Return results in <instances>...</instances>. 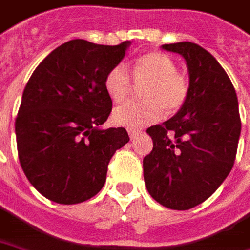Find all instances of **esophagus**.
<instances>
[{
    "label": "esophagus",
    "instance_id": "obj_1",
    "mask_svg": "<svg viewBox=\"0 0 250 250\" xmlns=\"http://www.w3.org/2000/svg\"><path fill=\"white\" fill-rule=\"evenodd\" d=\"M128 133H129V137H130L132 140H135V139L139 136V133H140V132H139V130H133V129H129Z\"/></svg>",
    "mask_w": 250,
    "mask_h": 250
}]
</instances>
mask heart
<instances>
[{"label":"heart","instance_id":"obj_1","mask_svg":"<svg viewBox=\"0 0 250 250\" xmlns=\"http://www.w3.org/2000/svg\"><path fill=\"white\" fill-rule=\"evenodd\" d=\"M133 78L145 83L143 102H129L114 110L113 121L129 129H140L157 122L165 110L179 111L188 98V81L177 71L176 63L168 55L150 52L137 59ZM133 88V80L126 64H115L104 78V89L115 103L126 100Z\"/></svg>","mask_w":250,"mask_h":250}]
</instances>
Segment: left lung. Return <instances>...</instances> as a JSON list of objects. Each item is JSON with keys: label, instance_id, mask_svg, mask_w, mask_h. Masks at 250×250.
Here are the masks:
<instances>
[{"label": "left lung", "instance_id": "left-lung-1", "mask_svg": "<svg viewBox=\"0 0 250 250\" xmlns=\"http://www.w3.org/2000/svg\"><path fill=\"white\" fill-rule=\"evenodd\" d=\"M162 48L186 59L190 90L175 117L147 129L154 146L143 160V175L157 202L187 210L207 201L232 169L241 135L238 99L207 49L194 42Z\"/></svg>", "mask_w": 250, "mask_h": 250}]
</instances>
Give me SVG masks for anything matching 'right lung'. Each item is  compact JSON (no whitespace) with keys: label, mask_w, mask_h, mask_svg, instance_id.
<instances>
[{"label":"right lung","mask_w":250,"mask_h":250,"mask_svg":"<svg viewBox=\"0 0 250 250\" xmlns=\"http://www.w3.org/2000/svg\"><path fill=\"white\" fill-rule=\"evenodd\" d=\"M129 43L71 40L30 77L15 121L16 143L24 175L45 198L73 205L95 197L114 152L129 142L124 128H99L113 110L105 75Z\"/></svg>","instance_id":"1"}]
</instances>
